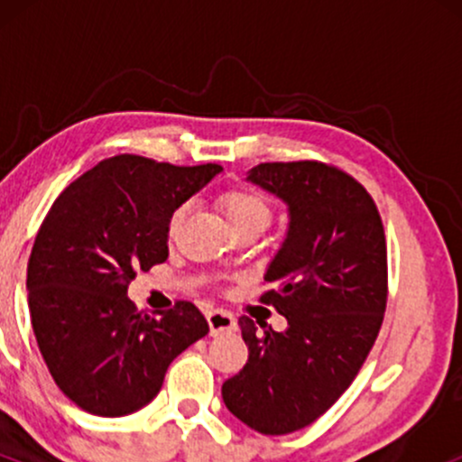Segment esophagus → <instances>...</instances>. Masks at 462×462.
<instances>
[{"label": "esophagus", "instance_id": "obj_1", "mask_svg": "<svg viewBox=\"0 0 462 462\" xmlns=\"http://www.w3.org/2000/svg\"><path fill=\"white\" fill-rule=\"evenodd\" d=\"M206 319H208V326H210V334H224V332H232L236 330V319L232 312H227L224 309H217V310H210L208 315H206Z\"/></svg>", "mask_w": 462, "mask_h": 462}]
</instances>
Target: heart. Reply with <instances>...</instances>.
<instances>
[{
	"instance_id": "obj_1",
	"label": "heart",
	"mask_w": 462,
	"mask_h": 462,
	"mask_svg": "<svg viewBox=\"0 0 462 462\" xmlns=\"http://www.w3.org/2000/svg\"><path fill=\"white\" fill-rule=\"evenodd\" d=\"M221 208H224L232 230H241V227H258V230H264L273 215L272 204L261 193H256L252 189L226 190L224 198H221ZM184 215H187V206H178L173 210L171 219H169V230L176 232L178 226L182 224Z\"/></svg>"
}]
</instances>
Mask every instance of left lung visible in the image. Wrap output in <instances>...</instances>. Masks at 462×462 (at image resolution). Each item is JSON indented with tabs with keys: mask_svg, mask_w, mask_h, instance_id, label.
Returning a JSON list of instances; mask_svg holds the SVG:
<instances>
[{
	"mask_svg": "<svg viewBox=\"0 0 462 462\" xmlns=\"http://www.w3.org/2000/svg\"><path fill=\"white\" fill-rule=\"evenodd\" d=\"M247 180L289 208L261 298L289 328L241 317L249 358L221 395L252 430L289 434L346 393L374 347L386 309L384 227L363 184L330 164L263 162Z\"/></svg>",
	"mask_w": 462,
	"mask_h": 462,
	"instance_id": "left-lung-1",
	"label": "left lung"
}]
</instances>
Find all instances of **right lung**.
Here are the masks:
<instances>
[{"mask_svg": "<svg viewBox=\"0 0 462 462\" xmlns=\"http://www.w3.org/2000/svg\"><path fill=\"white\" fill-rule=\"evenodd\" d=\"M221 171L121 153L58 195L28 263V304L47 369L73 404L124 417L150 404L171 360L208 334L198 306L136 312V269L169 256V219Z\"/></svg>", "mask_w": 462, "mask_h": 462, "instance_id": "add662e5", "label": "right lung"}]
</instances>
